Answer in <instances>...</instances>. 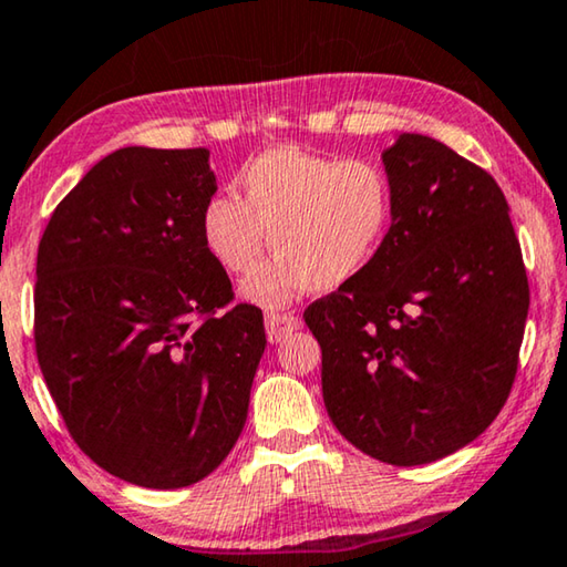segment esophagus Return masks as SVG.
I'll return each mask as SVG.
<instances>
[{"label":"esophagus","mask_w":567,"mask_h":567,"mask_svg":"<svg viewBox=\"0 0 567 567\" xmlns=\"http://www.w3.org/2000/svg\"><path fill=\"white\" fill-rule=\"evenodd\" d=\"M301 319L293 315H284V311H268L266 315V332L270 342H281L289 338L293 330H299Z\"/></svg>","instance_id":"34e87169"}]
</instances>
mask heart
I'll return each mask as SVG.
<instances>
[{
    "label": "heart",
    "mask_w": 567,
    "mask_h": 567,
    "mask_svg": "<svg viewBox=\"0 0 567 567\" xmlns=\"http://www.w3.org/2000/svg\"><path fill=\"white\" fill-rule=\"evenodd\" d=\"M393 196L375 161L278 145L243 174V199L219 194L204 207V243L235 276L250 274L264 252L276 258L243 284V297L284 307L299 293L334 291L363 274L391 227Z\"/></svg>",
    "instance_id": "1"
}]
</instances>
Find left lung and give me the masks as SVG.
<instances>
[{
  "instance_id": "1",
  "label": "left lung",
  "mask_w": 567,
  "mask_h": 567,
  "mask_svg": "<svg viewBox=\"0 0 567 567\" xmlns=\"http://www.w3.org/2000/svg\"><path fill=\"white\" fill-rule=\"evenodd\" d=\"M393 212L363 274L303 311L340 434L389 465L453 455L512 391L529 309L504 192L434 137L381 153Z\"/></svg>"
}]
</instances>
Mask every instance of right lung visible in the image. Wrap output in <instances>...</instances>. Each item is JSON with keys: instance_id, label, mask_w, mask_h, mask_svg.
<instances>
[{"instance_id": "obj_1", "label": "right lung", "mask_w": 567, "mask_h": 567, "mask_svg": "<svg viewBox=\"0 0 567 567\" xmlns=\"http://www.w3.org/2000/svg\"><path fill=\"white\" fill-rule=\"evenodd\" d=\"M207 147L130 145L65 194L38 248L35 350L76 445L117 478L184 488L248 420L264 315L202 233Z\"/></svg>"}]
</instances>
